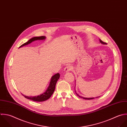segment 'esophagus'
<instances>
[{
	"instance_id": "obj_1",
	"label": "esophagus",
	"mask_w": 127,
	"mask_h": 127,
	"mask_svg": "<svg viewBox=\"0 0 127 127\" xmlns=\"http://www.w3.org/2000/svg\"><path fill=\"white\" fill-rule=\"evenodd\" d=\"M72 67L71 65L70 64H68L66 65V66L64 68V71L65 72H68V71H70L72 70Z\"/></svg>"
}]
</instances>
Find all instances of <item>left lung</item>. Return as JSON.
I'll return each mask as SVG.
<instances>
[{
	"label": "left lung",
	"mask_w": 127,
	"mask_h": 127,
	"mask_svg": "<svg viewBox=\"0 0 127 127\" xmlns=\"http://www.w3.org/2000/svg\"><path fill=\"white\" fill-rule=\"evenodd\" d=\"M100 42L101 43H103V44H106V43H105V42H103V41H102L101 40H100ZM77 94V95H78V96H79L80 97H81V98H83V99H88V100H90V99H94V98H85V97H81V96H80L77 94ZM97 98V97H96Z\"/></svg>",
	"instance_id": "1"
}]
</instances>
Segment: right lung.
<instances>
[{
  "label": "right lung",
  "instance_id": "1",
  "mask_svg": "<svg viewBox=\"0 0 127 127\" xmlns=\"http://www.w3.org/2000/svg\"><path fill=\"white\" fill-rule=\"evenodd\" d=\"M45 38V37L44 36L33 37L31 38L27 42H26L25 43L21 45L19 47H21L24 45H27V44L31 43L33 41L36 40H42V39H44ZM59 78H60V74L59 73H57V74H55L54 76H53L51 78V81L50 82V84H49V86L48 89L45 91V92H44V93H43L42 94H41L40 95H39L37 96H28L23 95L22 94V95L25 98L30 99V100H32L34 101L41 102V101H44L45 100H46L51 97V96L54 93L55 88L56 84Z\"/></svg>",
  "mask_w": 127,
  "mask_h": 127
}]
</instances>
